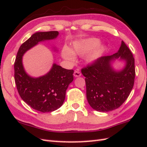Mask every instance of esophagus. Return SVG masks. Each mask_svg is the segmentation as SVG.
I'll list each match as a JSON object with an SVG mask.
<instances>
[{
	"instance_id": "1",
	"label": "esophagus",
	"mask_w": 147,
	"mask_h": 147,
	"mask_svg": "<svg viewBox=\"0 0 147 147\" xmlns=\"http://www.w3.org/2000/svg\"><path fill=\"white\" fill-rule=\"evenodd\" d=\"M81 75H82L80 71H78V70H76L74 72V76L75 77H80Z\"/></svg>"
}]
</instances>
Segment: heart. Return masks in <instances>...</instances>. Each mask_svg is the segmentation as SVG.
<instances>
[{
	"instance_id": "b5f03b06",
	"label": "heart",
	"mask_w": 147,
	"mask_h": 147,
	"mask_svg": "<svg viewBox=\"0 0 147 147\" xmlns=\"http://www.w3.org/2000/svg\"><path fill=\"white\" fill-rule=\"evenodd\" d=\"M100 44V40L96 38H89L74 42L71 49L67 47L63 48L62 56L64 59L69 62H74L76 59L74 55L84 56L94 49L86 57L88 63H93L99 59L105 51V47L99 46Z\"/></svg>"
}]
</instances>
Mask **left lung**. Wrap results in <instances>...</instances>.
Wrapping results in <instances>:
<instances>
[{"label":"left lung","instance_id":"obj_1","mask_svg":"<svg viewBox=\"0 0 147 147\" xmlns=\"http://www.w3.org/2000/svg\"><path fill=\"white\" fill-rule=\"evenodd\" d=\"M125 60L126 64L119 71L111 65L113 60ZM134 58L123 41L118 51L103 56L82 69L85 77L87 99L90 107L99 112H109L119 107L129 97L135 79Z\"/></svg>","mask_w":147,"mask_h":147}]
</instances>
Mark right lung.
I'll return each mask as SVG.
<instances>
[{
	"mask_svg": "<svg viewBox=\"0 0 147 147\" xmlns=\"http://www.w3.org/2000/svg\"><path fill=\"white\" fill-rule=\"evenodd\" d=\"M58 35L57 31L34 33L20 46L14 63L15 82L20 96L31 108L42 113L54 111L62 105L66 90L73 80L74 71L54 63L49 73L33 78L24 69L22 56L38 42L55 39Z\"/></svg>",
	"mask_w": 147,
	"mask_h": 147,
	"instance_id": "1",
	"label": "right lung"
}]
</instances>
